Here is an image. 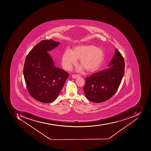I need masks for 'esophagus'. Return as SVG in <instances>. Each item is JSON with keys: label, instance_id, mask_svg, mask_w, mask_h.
Instances as JSON below:
<instances>
[{"label": "esophagus", "instance_id": "obj_1", "mask_svg": "<svg viewBox=\"0 0 151 151\" xmlns=\"http://www.w3.org/2000/svg\"><path fill=\"white\" fill-rule=\"evenodd\" d=\"M80 75H78V74H73L72 75V77L73 78H76L78 77H80Z\"/></svg>", "mask_w": 151, "mask_h": 151}]
</instances>
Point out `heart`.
Listing matches in <instances>:
<instances>
[{
  "label": "heart",
  "instance_id": "heart-1",
  "mask_svg": "<svg viewBox=\"0 0 151 151\" xmlns=\"http://www.w3.org/2000/svg\"><path fill=\"white\" fill-rule=\"evenodd\" d=\"M101 48L93 45H80L73 48L72 51L66 50L61 57V64L66 70L71 69L79 59L80 64L88 72L97 70L102 64L104 59Z\"/></svg>",
  "mask_w": 151,
  "mask_h": 151
}]
</instances>
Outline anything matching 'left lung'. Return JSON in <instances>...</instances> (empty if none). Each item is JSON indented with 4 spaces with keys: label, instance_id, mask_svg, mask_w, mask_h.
I'll return each mask as SVG.
<instances>
[{
    "label": "left lung",
    "instance_id": "left-lung-1",
    "mask_svg": "<svg viewBox=\"0 0 151 151\" xmlns=\"http://www.w3.org/2000/svg\"><path fill=\"white\" fill-rule=\"evenodd\" d=\"M108 67L86 78L83 87L85 96L94 103H101L112 97L118 90L124 73L125 63L116 49Z\"/></svg>",
    "mask_w": 151,
    "mask_h": 151
}]
</instances>
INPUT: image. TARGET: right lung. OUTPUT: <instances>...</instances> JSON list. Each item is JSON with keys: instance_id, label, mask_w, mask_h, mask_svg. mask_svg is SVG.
I'll return each mask as SVG.
<instances>
[{"instance_id": "obj_1", "label": "right lung", "mask_w": 151, "mask_h": 151, "mask_svg": "<svg viewBox=\"0 0 151 151\" xmlns=\"http://www.w3.org/2000/svg\"><path fill=\"white\" fill-rule=\"evenodd\" d=\"M59 42L43 40L28 53L23 69L24 79L29 94L35 100L50 103L57 98L68 73L54 66L48 51L57 47Z\"/></svg>"}]
</instances>
